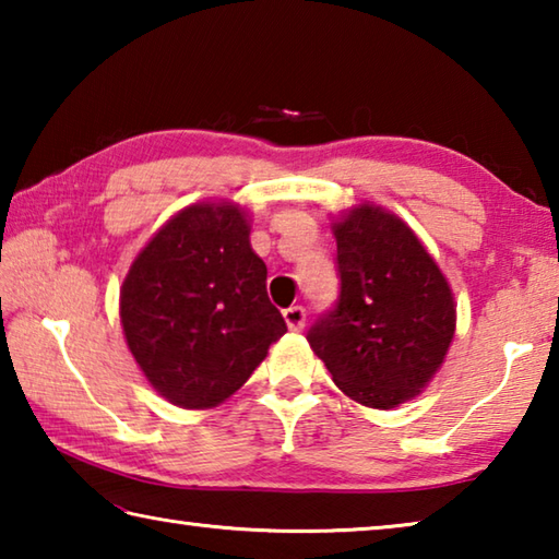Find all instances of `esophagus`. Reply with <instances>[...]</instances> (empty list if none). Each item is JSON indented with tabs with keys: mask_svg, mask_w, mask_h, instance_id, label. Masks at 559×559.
<instances>
[{
	"mask_svg": "<svg viewBox=\"0 0 559 559\" xmlns=\"http://www.w3.org/2000/svg\"><path fill=\"white\" fill-rule=\"evenodd\" d=\"M283 318H286V325L290 330H302V325H306V308L290 306V308L283 310Z\"/></svg>",
	"mask_w": 559,
	"mask_h": 559,
	"instance_id": "obj_1",
	"label": "esophagus"
}]
</instances>
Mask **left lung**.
Here are the masks:
<instances>
[{
    "label": "left lung",
    "instance_id": "1",
    "mask_svg": "<svg viewBox=\"0 0 559 559\" xmlns=\"http://www.w3.org/2000/svg\"><path fill=\"white\" fill-rule=\"evenodd\" d=\"M340 296L308 343L355 402L392 409L419 394L456 330L447 278L400 216L359 204L335 224Z\"/></svg>",
    "mask_w": 559,
    "mask_h": 559
}]
</instances>
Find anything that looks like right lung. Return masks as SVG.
<instances>
[{"label":"right lung","mask_w":559,"mask_h":559,"mask_svg":"<svg viewBox=\"0 0 559 559\" xmlns=\"http://www.w3.org/2000/svg\"><path fill=\"white\" fill-rule=\"evenodd\" d=\"M120 320L147 382L185 409L231 396L288 330L231 204L187 206L153 236L122 281Z\"/></svg>","instance_id":"obj_1"}]
</instances>
